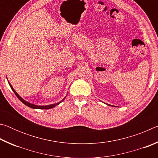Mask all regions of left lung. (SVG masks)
I'll use <instances>...</instances> for the list:
<instances>
[{
    "instance_id": "obj_1",
    "label": "left lung",
    "mask_w": 158,
    "mask_h": 158,
    "mask_svg": "<svg viewBox=\"0 0 158 158\" xmlns=\"http://www.w3.org/2000/svg\"><path fill=\"white\" fill-rule=\"evenodd\" d=\"M106 105H109V106H113V105H109V104H106Z\"/></svg>"
}]
</instances>
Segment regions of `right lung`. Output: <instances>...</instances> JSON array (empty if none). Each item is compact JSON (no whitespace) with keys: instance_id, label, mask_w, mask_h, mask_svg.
<instances>
[{"instance_id":"add662e5","label":"right lung","mask_w":158,"mask_h":158,"mask_svg":"<svg viewBox=\"0 0 158 158\" xmlns=\"http://www.w3.org/2000/svg\"><path fill=\"white\" fill-rule=\"evenodd\" d=\"M8 81V84H9V85H10V86L11 87V89H12V90H13V92L15 93V94L17 95V97L19 99V100L21 101V102H22L24 104V105H26V106H29V107H31V108H33V109H52V108H53V107H54V106H56V105H59V104L60 103V102H62L65 100V97L61 101H60V102H57V103H55V104H52V105H34V104H31V103H30V102H27V101H26L24 99H23L21 97V96H19V95L18 94V93L15 91V90L13 89V87L12 86V85L10 84V83L9 82V81Z\"/></svg>"}]
</instances>
